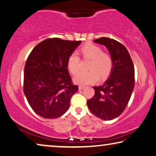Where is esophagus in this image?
<instances>
[{
  "label": "esophagus",
  "instance_id": "34e87169",
  "mask_svg": "<svg viewBox=\"0 0 156 156\" xmlns=\"http://www.w3.org/2000/svg\"><path fill=\"white\" fill-rule=\"evenodd\" d=\"M83 88H84L83 86H81V85L79 86V90H83Z\"/></svg>",
  "mask_w": 156,
  "mask_h": 156
}]
</instances>
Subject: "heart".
<instances>
[{
    "label": "heart",
    "instance_id": "obj_1",
    "mask_svg": "<svg viewBox=\"0 0 156 156\" xmlns=\"http://www.w3.org/2000/svg\"><path fill=\"white\" fill-rule=\"evenodd\" d=\"M80 53L83 59H90L87 72L78 73L73 78L74 82L80 85L94 83L99 80V75L104 78L110 73L113 66V59L110 54L103 52L99 46L87 43L80 48ZM80 59L76 53H71L67 60L69 72L75 75L80 67Z\"/></svg>",
    "mask_w": 156,
    "mask_h": 156
}]
</instances>
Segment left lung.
<instances>
[{"instance_id": "left-lung-1", "label": "left lung", "mask_w": 156, "mask_h": 156, "mask_svg": "<svg viewBox=\"0 0 156 156\" xmlns=\"http://www.w3.org/2000/svg\"><path fill=\"white\" fill-rule=\"evenodd\" d=\"M94 42L108 48L113 66L105 83L93 86L94 95L87 105L95 116L110 121L121 115L130 99L134 88V66L127 49L118 41L103 37Z\"/></svg>"}]
</instances>
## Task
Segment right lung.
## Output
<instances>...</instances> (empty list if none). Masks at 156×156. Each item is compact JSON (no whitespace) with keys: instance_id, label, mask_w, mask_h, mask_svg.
I'll use <instances>...</instances> for the list:
<instances>
[{"instance_id":"1","label":"right lung","mask_w":156,"mask_h":156,"mask_svg":"<svg viewBox=\"0 0 156 156\" xmlns=\"http://www.w3.org/2000/svg\"><path fill=\"white\" fill-rule=\"evenodd\" d=\"M81 41L48 38L35 46L24 70V93L37 115L56 119L70 107V99L78 91L68 73L67 60Z\"/></svg>"}]
</instances>
